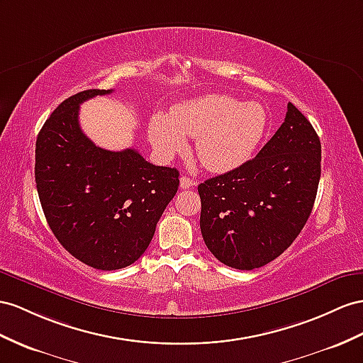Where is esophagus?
Instances as JSON below:
<instances>
[{
  "mask_svg": "<svg viewBox=\"0 0 363 363\" xmlns=\"http://www.w3.org/2000/svg\"><path fill=\"white\" fill-rule=\"evenodd\" d=\"M181 189H190L194 185V181L191 178H189V176H181Z\"/></svg>",
  "mask_w": 363,
  "mask_h": 363,
  "instance_id": "obj_1",
  "label": "esophagus"
}]
</instances>
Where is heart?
<instances>
[{
  "label": "heart",
  "mask_w": 363,
  "mask_h": 363,
  "mask_svg": "<svg viewBox=\"0 0 363 363\" xmlns=\"http://www.w3.org/2000/svg\"><path fill=\"white\" fill-rule=\"evenodd\" d=\"M268 116L259 102H244L224 95H208L156 115L148 136L164 157L184 148V136L196 138L194 152L207 170L225 173L245 164L262 141Z\"/></svg>",
  "instance_id": "obj_1"
}]
</instances>
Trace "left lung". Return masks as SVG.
I'll return each mask as SVG.
<instances>
[{
  "mask_svg": "<svg viewBox=\"0 0 363 363\" xmlns=\"http://www.w3.org/2000/svg\"><path fill=\"white\" fill-rule=\"evenodd\" d=\"M320 141L291 102L253 160L198 185L201 233L218 261L253 270L281 256L308 220L320 179Z\"/></svg>",
  "mask_w": 363,
  "mask_h": 363,
  "instance_id": "obj_1",
  "label": "left lung"
}]
</instances>
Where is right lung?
Here are the masks:
<instances>
[{
  "instance_id": "obj_1",
  "label": "right lung",
  "mask_w": 363,
  "mask_h": 363,
  "mask_svg": "<svg viewBox=\"0 0 363 363\" xmlns=\"http://www.w3.org/2000/svg\"><path fill=\"white\" fill-rule=\"evenodd\" d=\"M111 90H84L62 101L36 138L35 182L60 244L102 272L143 256L179 187V172L147 162L135 148L110 152L82 133L79 104Z\"/></svg>"
}]
</instances>
